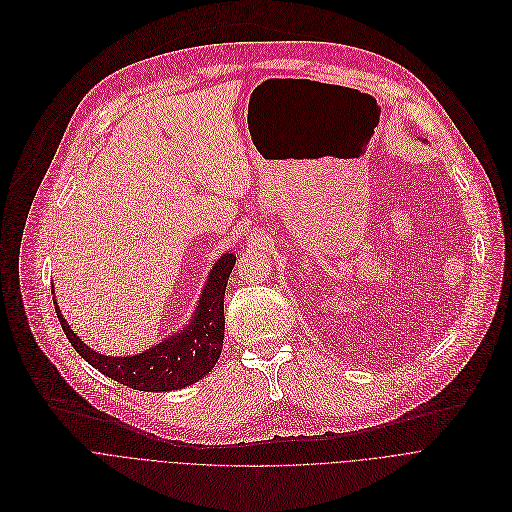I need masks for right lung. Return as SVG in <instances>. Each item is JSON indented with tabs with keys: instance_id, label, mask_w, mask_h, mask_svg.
Returning a JSON list of instances; mask_svg holds the SVG:
<instances>
[{
	"instance_id": "1",
	"label": "right lung",
	"mask_w": 512,
	"mask_h": 512,
	"mask_svg": "<svg viewBox=\"0 0 512 512\" xmlns=\"http://www.w3.org/2000/svg\"><path fill=\"white\" fill-rule=\"evenodd\" d=\"M236 256L224 254L210 270L208 282L203 286L197 309L191 323L183 331L173 333L159 345L129 357H107L84 345L64 321L58 302L56 315L60 327L76 349L102 375L139 391H171L183 389L201 377H206L222 355L224 345V294ZM54 292V288H52ZM56 298V296H54Z\"/></svg>"
}]
</instances>
